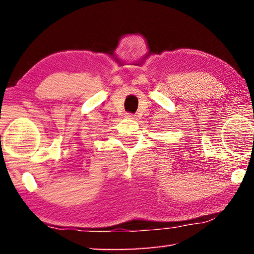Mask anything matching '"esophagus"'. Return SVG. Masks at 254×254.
Returning a JSON list of instances; mask_svg holds the SVG:
<instances>
[{"instance_id":"obj_1","label":"esophagus","mask_w":254,"mask_h":254,"mask_svg":"<svg viewBox=\"0 0 254 254\" xmlns=\"http://www.w3.org/2000/svg\"><path fill=\"white\" fill-rule=\"evenodd\" d=\"M126 118L127 119H131V120H135L136 119V115L135 114H132V113H126Z\"/></svg>"}]
</instances>
